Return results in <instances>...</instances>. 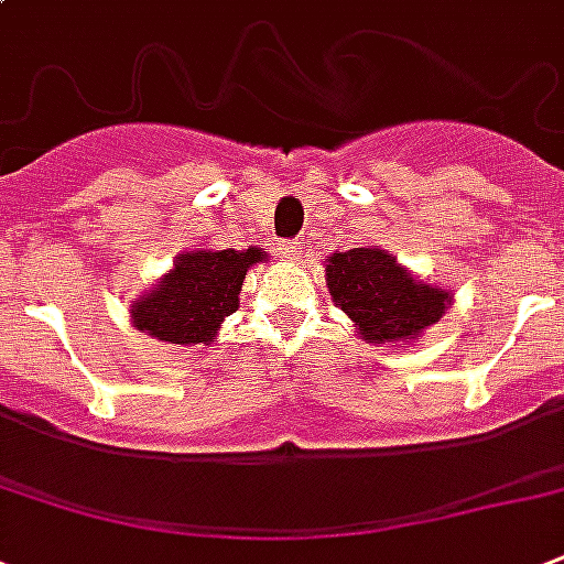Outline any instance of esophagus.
I'll use <instances>...</instances> for the list:
<instances>
[{
	"label": "esophagus",
	"mask_w": 564,
	"mask_h": 564,
	"mask_svg": "<svg viewBox=\"0 0 564 564\" xmlns=\"http://www.w3.org/2000/svg\"><path fill=\"white\" fill-rule=\"evenodd\" d=\"M281 254L290 257V260H301V242H299V239H292V242H283Z\"/></svg>",
	"instance_id": "1"
}]
</instances>
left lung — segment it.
I'll return each mask as SVG.
<instances>
[{
	"label": "left lung",
	"instance_id": "left-lung-1",
	"mask_svg": "<svg viewBox=\"0 0 564 564\" xmlns=\"http://www.w3.org/2000/svg\"><path fill=\"white\" fill-rule=\"evenodd\" d=\"M327 290L369 343L415 339L445 313L447 292L412 281L380 248H351L327 260Z\"/></svg>",
	"mask_w": 564,
	"mask_h": 564
}]
</instances>
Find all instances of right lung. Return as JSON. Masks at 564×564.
Returning <instances> with one entry per match:
<instances>
[{"label": "right lung", "instance_id": "obj_1", "mask_svg": "<svg viewBox=\"0 0 564 564\" xmlns=\"http://www.w3.org/2000/svg\"><path fill=\"white\" fill-rule=\"evenodd\" d=\"M263 257L260 248L181 254L175 269L134 304V325L172 345L213 343L216 327L239 307L246 272Z\"/></svg>", "mask_w": 564, "mask_h": 564}]
</instances>
